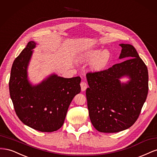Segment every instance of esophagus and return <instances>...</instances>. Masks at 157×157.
Returning <instances> with one entry per match:
<instances>
[{"label": "esophagus", "mask_w": 157, "mask_h": 157, "mask_svg": "<svg viewBox=\"0 0 157 157\" xmlns=\"http://www.w3.org/2000/svg\"><path fill=\"white\" fill-rule=\"evenodd\" d=\"M80 86H81V90L83 92L86 90V88H88V85L85 82H82L80 83Z\"/></svg>", "instance_id": "esophagus-1"}]
</instances>
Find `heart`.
<instances>
[{
    "label": "heart",
    "mask_w": 157,
    "mask_h": 157,
    "mask_svg": "<svg viewBox=\"0 0 157 157\" xmlns=\"http://www.w3.org/2000/svg\"><path fill=\"white\" fill-rule=\"evenodd\" d=\"M87 60H93L92 64L94 69L101 70L105 68L110 62L112 58L111 52L107 49H92L88 51L84 55Z\"/></svg>",
    "instance_id": "1"
}]
</instances>
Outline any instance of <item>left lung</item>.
<instances>
[{
  "label": "left lung",
  "mask_w": 157,
  "mask_h": 157,
  "mask_svg": "<svg viewBox=\"0 0 157 157\" xmlns=\"http://www.w3.org/2000/svg\"><path fill=\"white\" fill-rule=\"evenodd\" d=\"M124 61L96 73H87L89 116L96 129L104 133L124 130L134 124L148 94V70L136 48L120 44ZM127 78L125 82L121 81Z\"/></svg>",
  "instance_id": "1"
}]
</instances>
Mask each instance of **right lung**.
<instances>
[{
	"label": "right lung",
	"mask_w": 157,
	"mask_h": 157,
	"mask_svg": "<svg viewBox=\"0 0 157 157\" xmlns=\"http://www.w3.org/2000/svg\"><path fill=\"white\" fill-rule=\"evenodd\" d=\"M38 43L28 42L14 60L9 90L14 109L23 124L36 130L52 132L63 126L70 104L80 92V77L64 78L52 73L33 84L28 67Z\"/></svg>",
	"instance_id": "add662e5"
}]
</instances>
